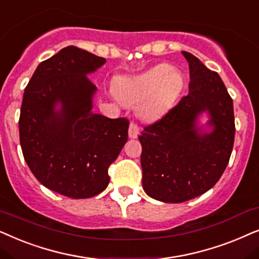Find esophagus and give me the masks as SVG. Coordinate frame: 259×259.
I'll use <instances>...</instances> for the list:
<instances>
[{
    "mask_svg": "<svg viewBox=\"0 0 259 259\" xmlns=\"http://www.w3.org/2000/svg\"><path fill=\"white\" fill-rule=\"evenodd\" d=\"M140 135V127L135 123H130L129 125V137L130 139H136Z\"/></svg>",
    "mask_w": 259,
    "mask_h": 259,
    "instance_id": "1",
    "label": "esophagus"
}]
</instances>
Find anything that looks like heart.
Here are the masks:
<instances>
[{"instance_id":"b5f03b06","label":"heart","mask_w":259,"mask_h":259,"mask_svg":"<svg viewBox=\"0 0 259 259\" xmlns=\"http://www.w3.org/2000/svg\"><path fill=\"white\" fill-rule=\"evenodd\" d=\"M185 88V77L169 64H160L149 71L119 80L116 96L123 104L139 106V115L147 120L164 116L173 108Z\"/></svg>"}]
</instances>
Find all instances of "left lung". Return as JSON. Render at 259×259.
<instances>
[{"mask_svg": "<svg viewBox=\"0 0 259 259\" xmlns=\"http://www.w3.org/2000/svg\"><path fill=\"white\" fill-rule=\"evenodd\" d=\"M189 92L139 136L144 192L163 202H184L204 194L222 177L234 142L233 102L222 78L188 52ZM207 111L211 133L197 126Z\"/></svg>", "mask_w": 259, "mask_h": 259, "instance_id": "8db88e82", "label": "left lung"}]
</instances>
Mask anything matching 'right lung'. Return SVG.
Masks as SVG:
<instances>
[{"mask_svg":"<svg viewBox=\"0 0 259 259\" xmlns=\"http://www.w3.org/2000/svg\"><path fill=\"white\" fill-rule=\"evenodd\" d=\"M105 61L65 47L36 67L23 94L19 132L25 161L45 187L72 199L108 187L110 164L127 141L129 120L92 112L97 88L86 74Z\"/></svg>","mask_w":259,"mask_h":259,"instance_id":"right-lung-1","label":"right lung"}]
</instances>
